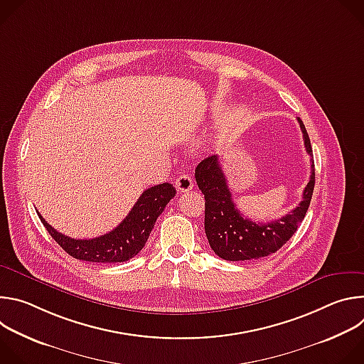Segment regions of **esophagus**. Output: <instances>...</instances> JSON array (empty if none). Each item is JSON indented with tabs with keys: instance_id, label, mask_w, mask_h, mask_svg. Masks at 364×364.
I'll return each mask as SVG.
<instances>
[{
	"instance_id": "34e87169",
	"label": "esophagus",
	"mask_w": 364,
	"mask_h": 364,
	"mask_svg": "<svg viewBox=\"0 0 364 364\" xmlns=\"http://www.w3.org/2000/svg\"><path fill=\"white\" fill-rule=\"evenodd\" d=\"M174 186H176V188H177L178 193H186V191H190V190L193 188L194 183H193V180H191L190 176L183 174V176H180V177L176 178Z\"/></svg>"
}]
</instances>
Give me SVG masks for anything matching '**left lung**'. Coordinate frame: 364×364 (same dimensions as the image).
Instances as JSON below:
<instances>
[{
  "label": "left lung",
  "mask_w": 364,
  "mask_h": 364,
  "mask_svg": "<svg viewBox=\"0 0 364 364\" xmlns=\"http://www.w3.org/2000/svg\"><path fill=\"white\" fill-rule=\"evenodd\" d=\"M298 124L302 131L305 149L311 155V141L299 118ZM194 176L205 200L204 230L207 240L215 253L225 261H249L279 250L304 220L316 184L314 161L311 160V176L302 191V201L289 215L278 220L256 223L237 210L218 155L204 159L197 166Z\"/></svg>",
  "instance_id": "1"
}]
</instances>
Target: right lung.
<instances>
[{"label": "right lung", "instance_id": "add662e5", "mask_svg": "<svg viewBox=\"0 0 364 364\" xmlns=\"http://www.w3.org/2000/svg\"><path fill=\"white\" fill-rule=\"evenodd\" d=\"M176 196L170 183L146 188L134 204L128 216L107 235L93 239H72L51 228L40 213L38 218L50 236L70 256L87 262L115 264L134 257L144 246L167 203Z\"/></svg>", "mask_w": 364, "mask_h": 364}]
</instances>
